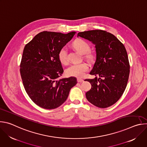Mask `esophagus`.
Here are the masks:
<instances>
[{
  "instance_id": "esophagus-1",
  "label": "esophagus",
  "mask_w": 147,
  "mask_h": 147,
  "mask_svg": "<svg viewBox=\"0 0 147 147\" xmlns=\"http://www.w3.org/2000/svg\"><path fill=\"white\" fill-rule=\"evenodd\" d=\"M84 81V80L82 79V78H77V82H83Z\"/></svg>"
}]
</instances>
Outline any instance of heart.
<instances>
[{
    "label": "heart",
    "mask_w": 147,
    "mask_h": 147,
    "mask_svg": "<svg viewBox=\"0 0 147 147\" xmlns=\"http://www.w3.org/2000/svg\"><path fill=\"white\" fill-rule=\"evenodd\" d=\"M73 47L78 51L81 54L84 55V58L90 62L94 61L95 56L94 53L90 52V46L86 40L82 39H77L73 43ZM58 58L60 61L63 65H67L69 62L67 48L64 47L61 48L58 52ZM88 66L86 63L73 64L68 67L65 71L67 76L81 78L84 76L86 72L88 70Z\"/></svg>",
    "instance_id": "obj_1"
}]
</instances>
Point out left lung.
Here are the masks:
<instances>
[{
    "label": "left lung",
    "mask_w": 147,
    "mask_h": 147,
    "mask_svg": "<svg viewBox=\"0 0 147 147\" xmlns=\"http://www.w3.org/2000/svg\"><path fill=\"white\" fill-rule=\"evenodd\" d=\"M77 36L95 45L96 61L90 73L95 77L86 80L91 84L86 98L98 108L109 107L120 98L127 86L130 65L126 49L114 35L106 31L80 32Z\"/></svg>",
    "instance_id": "left-lung-1"
}]
</instances>
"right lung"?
Here are the masks:
<instances>
[{
    "instance_id": "1",
    "label": "right lung",
    "mask_w": 147,
    "mask_h": 147,
    "mask_svg": "<svg viewBox=\"0 0 147 147\" xmlns=\"http://www.w3.org/2000/svg\"><path fill=\"white\" fill-rule=\"evenodd\" d=\"M76 33L41 32L24 48L20 70L23 86L31 100L42 108L61 105L76 85L74 77L58 79L63 73L58 52Z\"/></svg>"
}]
</instances>
